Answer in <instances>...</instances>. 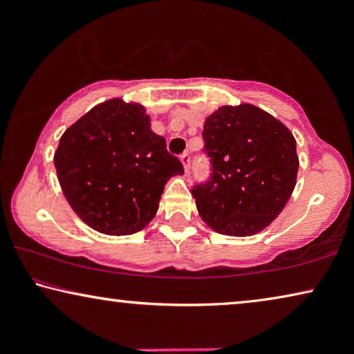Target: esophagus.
Returning <instances> with one entry per match:
<instances>
[{
  "label": "esophagus",
  "instance_id": "1",
  "mask_svg": "<svg viewBox=\"0 0 354 354\" xmlns=\"http://www.w3.org/2000/svg\"><path fill=\"white\" fill-rule=\"evenodd\" d=\"M180 161L183 164V169H185V172L190 171V154H188V153L180 154Z\"/></svg>",
  "mask_w": 354,
  "mask_h": 354
}]
</instances>
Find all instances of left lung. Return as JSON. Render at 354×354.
Masks as SVG:
<instances>
[{
	"instance_id": "1",
	"label": "left lung",
	"mask_w": 354,
	"mask_h": 354,
	"mask_svg": "<svg viewBox=\"0 0 354 354\" xmlns=\"http://www.w3.org/2000/svg\"><path fill=\"white\" fill-rule=\"evenodd\" d=\"M212 176L192 190L205 224L217 234L250 236L283 211L297 185V140L258 106H221L203 125Z\"/></svg>"
}]
</instances>
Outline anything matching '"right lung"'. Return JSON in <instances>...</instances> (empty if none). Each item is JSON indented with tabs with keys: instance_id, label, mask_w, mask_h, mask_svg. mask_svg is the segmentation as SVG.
<instances>
[{
	"instance_id": "right-lung-1",
	"label": "right lung",
	"mask_w": 354,
	"mask_h": 354,
	"mask_svg": "<svg viewBox=\"0 0 354 354\" xmlns=\"http://www.w3.org/2000/svg\"><path fill=\"white\" fill-rule=\"evenodd\" d=\"M140 103L96 104L62 133L55 151L61 190L77 216L104 235H132L156 216L169 178L183 166L151 130Z\"/></svg>"
}]
</instances>
